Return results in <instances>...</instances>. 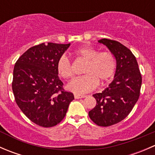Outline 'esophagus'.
I'll return each mask as SVG.
<instances>
[{"label": "esophagus", "mask_w": 155, "mask_h": 155, "mask_svg": "<svg viewBox=\"0 0 155 155\" xmlns=\"http://www.w3.org/2000/svg\"><path fill=\"white\" fill-rule=\"evenodd\" d=\"M85 95H83V94H74V97L76 98V99H80V98H84L85 97Z\"/></svg>", "instance_id": "34e87169"}]
</instances>
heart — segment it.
Here are the masks:
<instances>
[{
    "label": "heart",
    "mask_w": 155,
    "mask_h": 155,
    "mask_svg": "<svg viewBox=\"0 0 155 155\" xmlns=\"http://www.w3.org/2000/svg\"><path fill=\"white\" fill-rule=\"evenodd\" d=\"M73 54L86 61L83 68L85 75L76 78L68 84V88L76 94H84L96 88L98 82L105 85L115 75L117 61L110 51H99L91 46L77 48ZM57 73L61 78L70 79L74 76L73 65L66 55L61 56L56 63Z\"/></svg>",
    "instance_id": "heart-1"
}]
</instances>
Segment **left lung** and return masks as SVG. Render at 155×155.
<instances>
[{
  "mask_svg": "<svg viewBox=\"0 0 155 155\" xmlns=\"http://www.w3.org/2000/svg\"><path fill=\"white\" fill-rule=\"evenodd\" d=\"M98 42L115 54L117 68L115 79L109 87L93 95L97 104L88 115L97 125L109 127L124 120L132 111L140 97L142 75L136 57L129 48L109 39Z\"/></svg>",
  "mask_w": 155,
  "mask_h": 155,
  "instance_id": "left-lung-1",
  "label": "left lung"
}]
</instances>
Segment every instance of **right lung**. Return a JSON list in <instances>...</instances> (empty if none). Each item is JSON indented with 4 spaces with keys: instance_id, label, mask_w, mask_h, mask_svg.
Here are the masks:
<instances>
[{
    "instance_id": "right-lung-1",
    "label": "right lung",
    "mask_w": 155,
    "mask_h": 155,
    "mask_svg": "<svg viewBox=\"0 0 155 155\" xmlns=\"http://www.w3.org/2000/svg\"><path fill=\"white\" fill-rule=\"evenodd\" d=\"M54 43L31 47L15 62L12 88L17 105L32 122L57 125L65 117L73 94L64 90L56 70L57 61L70 46Z\"/></svg>"
}]
</instances>
